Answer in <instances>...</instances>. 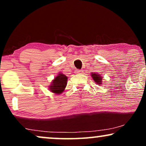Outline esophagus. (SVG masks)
Segmentation results:
<instances>
[{"label":"esophagus","instance_id":"obj_1","mask_svg":"<svg viewBox=\"0 0 146 146\" xmlns=\"http://www.w3.org/2000/svg\"><path fill=\"white\" fill-rule=\"evenodd\" d=\"M76 74H82L83 73V70H76L75 71Z\"/></svg>","mask_w":146,"mask_h":146}]
</instances>
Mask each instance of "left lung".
Segmentation results:
<instances>
[{
    "label": "left lung",
    "instance_id": "obj_1",
    "mask_svg": "<svg viewBox=\"0 0 146 146\" xmlns=\"http://www.w3.org/2000/svg\"><path fill=\"white\" fill-rule=\"evenodd\" d=\"M91 76L92 77V78L94 80V81L96 83L98 84L101 85L102 84V78L101 76L98 73H92L91 74Z\"/></svg>",
    "mask_w": 146,
    "mask_h": 146
}]
</instances>
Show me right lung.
Instances as JSON below:
<instances>
[{"label": "right lung", "instance_id": "1", "mask_svg": "<svg viewBox=\"0 0 146 146\" xmlns=\"http://www.w3.org/2000/svg\"><path fill=\"white\" fill-rule=\"evenodd\" d=\"M68 77L62 73H59L56 77L54 78L49 86V90L52 92L60 94L64 90L67 85Z\"/></svg>", "mask_w": 146, "mask_h": 146}]
</instances>
